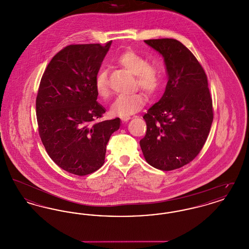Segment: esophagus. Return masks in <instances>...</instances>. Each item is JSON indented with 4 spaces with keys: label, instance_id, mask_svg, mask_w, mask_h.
Segmentation results:
<instances>
[{
    "label": "esophagus",
    "instance_id": "1",
    "mask_svg": "<svg viewBox=\"0 0 249 249\" xmlns=\"http://www.w3.org/2000/svg\"><path fill=\"white\" fill-rule=\"evenodd\" d=\"M130 119V117L129 116H127V117H121V120L123 121V122H127V121H129Z\"/></svg>",
    "mask_w": 249,
    "mask_h": 249
}]
</instances>
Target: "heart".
<instances>
[{
    "instance_id": "obj_1",
    "label": "heart",
    "mask_w": 249,
    "mask_h": 249,
    "mask_svg": "<svg viewBox=\"0 0 249 249\" xmlns=\"http://www.w3.org/2000/svg\"><path fill=\"white\" fill-rule=\"evenodd\" d=\"M120 66L136 75V86L140 87L150 96L158 94L163 87V70L159 64L149 63L146 58L135 51H126L117 58ZM95 90L102 98L109 94L108 71L101 68L94 78ZM146 99L142 92L130 95H119L111 106V114L119 117H127L142 109Z\"/></svg>"
}]
</instances>
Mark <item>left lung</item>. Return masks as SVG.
I'll return each instance as SVG.
<instances>
[{
  "instance_id": "obj_1",
  "label": "left lung",
  "mask_w": 249,
  "mask_h": 249,
  "mask_svg": "<svg viewBox=\"0 0 249 249\" xmlns=\"http://www.w3.org/2000/svg\"><path fill=\"white\" fill-rule=\"evenodd\" d=\"M144 43L162 55L168 74L165 92L142 117L146 133L140 141L148 164L172 171L193 160L213 122L207 76L195 56L176 39Z\"/></svg>"
}]
</instances>
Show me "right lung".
Segmentation results:
<instances>
[{
  "mask_svg": "<svg viewBox=\"0 0 249 249\" xmlns=\"http://www.w3.org/2000/svg\"><path fill=\"white\" fill-rule=\"evenodd\" d=\"M112 41L70 45L44 72L36 97L39 135L52 160L64 171L87 176L105 163L107 144L119 118L94 122L106 113L98 104L94 78Z\"/></svg>",
  "mask_w": 249,
  "mask_h": 249,
  "instance_id": "add662e5",
  "label": "right lung"
}]
</instances>
